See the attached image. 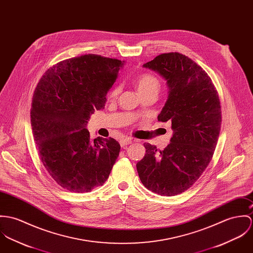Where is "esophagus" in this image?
Returning a JSON list of instances; mask_svg holds the SVG:
<instances>
[{
	"label": "esophagus",
	"mask_w": 253,
	"mask_h": 253,
	"mask_svg": "<svg viewBox=\"0 0 253 253\" xmlns=\"http://www.w3.org/2000/svg\"><path fill=\"white\" fill-rule=\"evenodd\" d=\"M133 141H134V140H133V139H131V138H125V139H121L119 142H120V145H121L122 147H124V146H126V145L132 143Z\"/></svg>",
	"instance_id": "obj_1"
}]
</instances>
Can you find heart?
I'll return each mask as SVG.
<instances>
[{"label": "heart", "mask_w": 253, "mask_h": 253, "mask_svg": "<svg viewBox=\"0 0 253 253\" xmlns=\"http://www.w3.org/2000/svg\"><path fill=\"white\" fill-rule=\"evenodd\" d=\"M137 87H138V90L140 93L151 91V90L158 91L160 88V83H159L158 79L156 77H154L153 75L143 74V75H140L137 81ZM117 91H118V88L114 89L113 91H112L111 96L112 97L115 96Z\"/></svg>", "instance_id": "heart-1"}]
</instances>
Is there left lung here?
Masks as SVG:
<instances>
[{
  "label": "left lung",
  "mask_w": 253,
  "mask_h": 253,
  "mask_svg": "<svg viewBox=\"0 0 253 253\" xmlns=\"http://www.w3.org/2000/svg\"><path fill=\"white\" fill-rule=\"evenodd\" d=\"M169 88L158 120L171 122L172 137L164 150L143 143L146 151L137 163L141 183L162 196H174L190 188L210 164L221 127L217 91L208 74L177 52L164 53L145 63Z\"/></svg>",
  "instance_id": "obj_1"
}]
</instances>
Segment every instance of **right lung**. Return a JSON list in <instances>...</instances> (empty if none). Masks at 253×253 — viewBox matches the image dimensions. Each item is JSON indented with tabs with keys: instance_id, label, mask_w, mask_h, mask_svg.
<instances>
[{
	"instance_id": "add662e5",
	"label": "right lung",
	"mask_w": 253,
	"mask_h": 253,
	"mask_svg": "<svg viewBox=\"0 0 253 253\" xmlns=\"http://www.w3.org/2000/svg\"><path fill=\"white\" fill-rule=\"evenodd\" d=\"M124 61L86 54L58 63L37 85L31 125L41 160L57 183L76 193L90 192L109 178L120 144L90 139L86 124L105 108L107 94Z\"/></svg>"
}]
</instances>
